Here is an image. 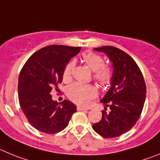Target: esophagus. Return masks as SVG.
Wrapping results in <instances>:
<instances>
[{
    "label": "esophagus",
    "mask_w": 160,
    "mask_h": 160,
    "mask_svg": "<svg viewBox=\"0 0 160 160\" xmlns=\"http://www.w3.org/2000/svg\"><path fill=\"white\" fill-rule=\"evenodd\" d=\"M77 110L78 111H88V110H89V108H85L78 106V107H77Z\"/></svg>",
    "instance_id": "esophagus-1"
}]
</instances>
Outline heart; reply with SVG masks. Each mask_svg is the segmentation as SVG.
Listing matches in <instances>:
<instances>
[{
    "label": "heart",
    "instance_id": "heart-1",
    "mask_svg": "<svg viewBox=\"0 0 160 160\" xmlns=\"http://www.w3.org/2000/svg\"><path fill=\"white\" fill-rule=\"evenodd\" d=\"M83 62L93 71V77L102 86L108 85L112 78V72L108 65L104 64L101 56L93 52H87L82 55ZM76 65V61L71 60L66 64L63 72V79L65 82L72 80V73ZM68 96L77 104L88 106L91 100L97 95L96 88L92 84L75 83L68 88Z\"/></svg>",
    "mask_w": 160,
    "mask_h": 160
}]
</instances>
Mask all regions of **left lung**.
I'll use <instances>...</instances> for the list:
<instances>
[{"mask_svg": "<svg viewBox=\"0 0 160 160\" xmlns=\"http://www.w3.org/2000/svg\"><path fill=\"white\" fill-rule=\"evenodd\" d=\"M94 50L106 53L112 63L113 72L110 88L100 100L105 111L92 128L104 138L118 137L138 121L144 105L146 84L139 66L125 52L112 46ZM108 107L109 112H107Z\"/></svg>", "mask_w": 160, "mask_h": 160, "instance_id": "left-lung-1", "label": "left lung"}]
</instances>
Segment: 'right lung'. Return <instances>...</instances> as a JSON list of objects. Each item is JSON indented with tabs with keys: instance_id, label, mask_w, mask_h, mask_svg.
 I'll list each match as a JSON object with an SVG mask.
<instances>
[{
	"instance_id": "add662e5",
	"label": "right lung",
	"mask_w": 160,
	"mask_h": 160,
	"mask_svg": "<svg viewBox=\"0 0 160 160\" xmlns=\"http://www.w3.org/2000/svg\"><path fill=\"white\" fill-rule=\"evenodd\" d=\"M80 47L50 45L33 53L23 66L18 79V98L32 126L46 134H55L68 125L77 107L67 100L58 103L50 94L58 92L63 72Z\"/></svg>"
}]
</instances>
